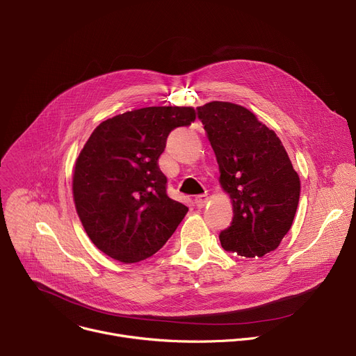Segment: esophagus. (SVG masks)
<instances>
[{"instance_id":"1","label":"esophagus","mask_w":356,"mask_h":356,"mask_svg":"<svg viewBox=\"0 0 356 356\" xmlns=\"http://www.w3.org/2000/svg\"><path fill=\"white\" fill-rule=\"evenodd\" d=\"M209 201V194H200L194 198V204L198 207V209H204L206 204Z\"/></svg>"}]
</instances>
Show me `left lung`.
Here are the masks:
<instances>
[{
    "label": "left lung",
    "instance_id": "left-lung-1",
    "mask_svg": "<svg viewBox=\"0 0 356 356\" xmlns=\"http://www.w3.org/2000/svg\"><path fill=\"white\" fill-rule=\"evenodd\" d=\"M229 194L234 218L221 231L225 250L262 258L289 232L300 198V177L275 131L255 114L227 101L197 108Z\"/></svg>",
    "mask_w": 356,
    "mask_h": 356
}]
</instances>
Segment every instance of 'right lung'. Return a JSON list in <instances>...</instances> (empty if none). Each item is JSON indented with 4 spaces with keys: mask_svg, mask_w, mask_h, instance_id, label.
Instances as JSON below:
<instances>
[{
    "mask_svg": "<svg viewBox=\"0 0 356 356\" xmlns=\"http://www.w3.org/2000/svg\"><path fill=\"white\" fill-rule=\"evenodd\" d=\"M195 120L191 107H146L101 122L76 161L73 198L91 242L122 264L156 253L188 209L166 193L158 161L169 134Z\"/></svg>",
    "mask_w": 356,
    "mask_h": 356,
    "instance_id": "right-lung-1",
    "label": "right lung"
}]
</instances>
